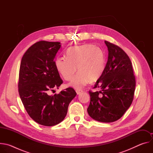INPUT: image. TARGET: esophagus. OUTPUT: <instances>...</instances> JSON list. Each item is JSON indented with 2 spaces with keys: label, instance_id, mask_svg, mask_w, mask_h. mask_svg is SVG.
I'll use <instances>...</instances> for the list:
<instances>
[{
  "label": "esophagus",
  "instance_id": "obj_1",
  "mask_svg": "<svg viewBox=\"0 0 153 153\" xmlns=\"http://www.w3.org/2000/svg\"><path fill=\"white\" fill-rule=\"evenodd\" d=\"M76 91V93H77L78 95H79V94H80L83 92V91L81 90H77Z\"/></svg>",
  "mask_w": 153,
  "mask_h": 153
}]
</instances>
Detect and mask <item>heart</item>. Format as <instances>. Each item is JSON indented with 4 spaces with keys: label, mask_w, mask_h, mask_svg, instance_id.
<instances>
[{
    "label": "heart",
    "mask_w": 153,
    "mask_h": 153,
    "mask_svg": "<svg viewBox=\"0 0 153 153\" xmlns=\"http://www.w3.org/2000/svg\"><path fill=\"white\" fill-rule=\"evenodd\" d=\"M66 56L67 59L57 57L55 66L66 80H71L77 70L79 73L69 84L76 89H81L90 81H97L103 73L105 57L100 47L93 44L76 46L69 48Z\"/></svg>",
    "instance_id": "1"
}]
</instances>
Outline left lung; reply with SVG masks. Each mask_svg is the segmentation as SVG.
Returning <instances> with one entry per match:
<instances>
[{"label": "left lung", "mask_w": 153, "mask_h": 153, "mask_svg": "<svg viewBox=\"0 0 153 153\" xmlns=\"http://www.w3.org/2000/svg\"><path fill=\"white\" fill-rule=\"evenodd\" d=\"M108 57L105 70L89 91L90 103L87 109L94 120L105 123L119 120L132 103L136 80L132 63L128 55L118 46L105 41Z\"/></svg>", "instance_id": "1"}]
</instances>
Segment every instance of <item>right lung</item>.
<instances>
[{
  "mask_svg": "<svg viewBox=\"0 0 153 153\" xmlns=\"http://www.w3.org/2000/svg\"><path fill=\"white\" fill-rule=\"evenodd\" d=\"M60 47L58 42H36L25 52L20 66L18 88L21 100L33 120L47 126L63 120L77 94L72 88L50 94L63 83L54 61Z\"/></svg>",
  "mask_w": 153,
  "mask_h": 153,
  "instance_id": "obj_1",
  "label": "right lung"
}]
</instances>
